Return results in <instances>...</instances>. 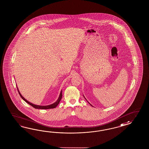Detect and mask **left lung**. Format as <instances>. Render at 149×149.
Listing matches in <instances>:
<instances>
[{
    "instance_id": "1",
    "label": "left lung",
    "mask_w": 149,
    "mask_h": 149,
    "mask_svg": "<svg viewBox=\"0 0 149 149\" xmlns=\"http://www.w3.org/2000/svg\"><path fill=\"white\" fill-rule=\"evenodd\" d=\"M83 96H84V97L85 98V100H86V98H85V97H84V95H83ZM86 101H87V100H86ZM87 102H88V103H89L90 104V105H91V106L93 107V106H92V105H91V104H90V103L89 102H88V101H87Z\"/></svg>"
}]
</instances>
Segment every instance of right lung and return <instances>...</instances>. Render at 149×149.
Returning <instances> with one entry per match:
<instances>
[{
  "instance_id": "right-lung-1",
  "label": "right lung",
  "mask_w": 149,
  "mask_h": 149,
  "mask_svg": "<svg viewBox=\"0 0 149 149\" xmlns=\"http://www.w3.org/2000/svg\"><path fill=\"white\" fill-rule=\"evenodd\" d=\"M16 86H17V85H16ZM17 90H18V93L19 94V95H20V96L22 98L24 101H26L27 103H28L29 104H30V106H31L33 107H34V108H35V109H48L54 108H55L59 104L60 101V100H61V98H62V90H61V92H60V93L59 96V97H58V100H56V102L53 103V104H50V105H47V106H39V105H36V104H33V103H31V102H29L28 101H27L26 98L22 95L21 93L19 92V90L18 89V87H17Z\"/></svg>"
}]
</instances>
